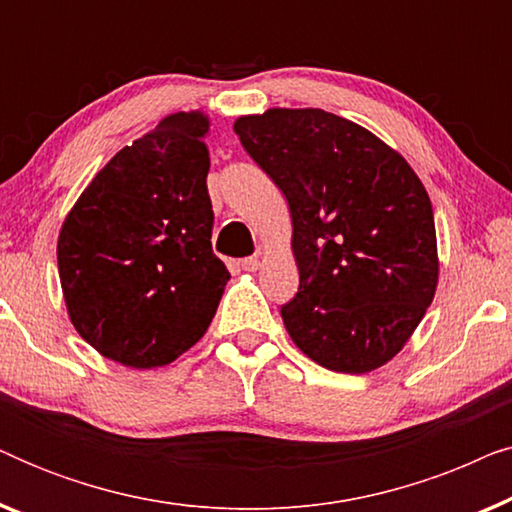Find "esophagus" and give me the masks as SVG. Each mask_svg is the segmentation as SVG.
<instances>
[{"label":"esophagus","mask_w":512,"mask_h":512,"mask_svg":"<svg viewBox=\"0 0 512 512\" xmlns=\"http://www.w3.org/2000/svg\"><path fill=\"white\" fill-rule=\"evenodd\" d=\"M242 270H247V272H254V270H258V265H261V261H258V256H247V258H242Z\"/></svg>","instance_id":"esophagus-1"}]
</instances>
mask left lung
<instances>
[{"mask_svg":"<svg viewBox=\"0 0 512 512\" xmlns=\"http://www.w3.org/2000/svg\"><path fill=\"white\" fill-rule=\"evenodd\" d=\"M284 193L298 293L291 340L335 373H368L401 352L438 282L436 223L422 181L382 139L324 109H268L235 123Z\"/></svg>","mask_w":512,"mask_h":512,"instance_id":"1","label":"left lung"}]
</instances>
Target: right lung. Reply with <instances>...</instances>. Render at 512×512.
<instances>
[{"label": "right lung", "mask_w": 512, "mask_h": 512, "mask_svg": "<svg viewBox=\"0 0 512 512\" xmlns=\"http://www.w3.org/2000/svg\"><path fill=\"white\" fill-rule=\"evenodd\" d=\"M207 128L202 114L167 116L97 172L62 223L69 317L123 366H165L193 347L230 279L212 251Z\"/></svg>", "instance_id": "right-lung-1"}]
</instances>
